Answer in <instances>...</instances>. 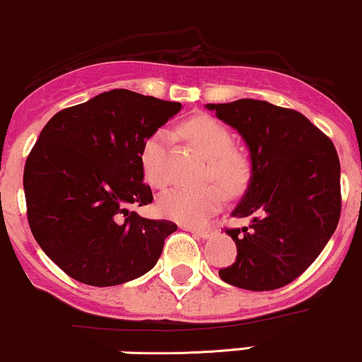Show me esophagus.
<instances>
[{
    "label": "esophagus",
    "instance_id": "esophagus-1",
    "mask_svg": "<svg viewBox=\"0 0 362 362\" xmlns=\"http://www.w3.org/2000/svg\"><path fill=\"white\" fill-rule=\"evenodd\" d=\"M185 230H189L190 233H196V235L201 237V239H209V237H213L214 233L211 226H199V228H196V226H185Z\"/></svg>",
    "mask_w": 362,
    "mask_h": 362
}]
</instances>
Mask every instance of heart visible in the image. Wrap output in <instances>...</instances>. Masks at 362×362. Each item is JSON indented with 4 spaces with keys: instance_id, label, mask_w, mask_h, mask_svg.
Segmentation results:
<instances>
[{
    "instance_id": "heart-1",
    "label": "heart",
    "mask_w": 362,
    "mask_h": 362,
    "mask_svg": "<svg viewBox=\"0 0 362 362\" xmlns=\"http://www.w3.org/2000/svg\"><path fill=\"white\" fill-rule=\"evenodd\" d=\"M182 134L209 161V175L226 190L235 192L247 184L251 163L244 153L233 149V136L223 123L211 117H194L182 125ZM165 130H158L144 142L141 163L149 184H165ZM225 194L216 185L202 189L175 187L163 194L158 208L163 216L184 225H199L223 204Z\"/></svg>"
}]
</instances>
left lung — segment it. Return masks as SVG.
<instances>
[{"mask_svg": "<svg viewBox=\"0 0 362 362\" xmlns=\"http://www.w3.org/2000/svg\"><path fill=\"white\" fill-rule=\"evenodd\" d=\"M233 127L251 154V178L232 211L251 218L226 230L237 259L220 278L245 291H275L303 275L339 225L340 161L335 146L303 113L268 101L206 105Z\"/></svg>", "mask_w": 362, "mask_h": 362, "instance_id": "obj_1", "label": "left lung"}]
</instances>
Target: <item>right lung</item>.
Instances as JSON below:
<instances>
[{
    "mask_svg": "<svg viewBox=\"0 0 362 362\" xmlns=\"http://www.w3.org/2000/svg\"><path fill=\"white\" fill-rule=\"evenodd\" d=\"M180 103L113 89L58 111L23 170L34 239L74 280L113 287L148 273L177 230L130 206L153 202L144 184V142L180 111Z\"/></svg>",
    "mask_w": 362,
    "mask_h": 362,
    "instance_id": "right-lung-1",
    "label": "right lung"
}]
</instances>
